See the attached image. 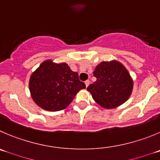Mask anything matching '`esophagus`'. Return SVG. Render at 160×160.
<instances>
[{"label": "esophagus", "mask_w": 160, "mask_h": 160, "mask_svg": "<svg viewBox=\"0 0 160 160\" xmlns=\"http://www.w3.org/2000/svg\"><path fill=\"white\" fill-rule=\"evenodd\" d=\"M89 83H90V81H89L88 80H86V81H85V85H86V87H88V86Z\"/></svg>", "instance_id": "esophagus-1"}]
</instances>
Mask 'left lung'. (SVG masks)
Here are the masks:
<instances>
[{
    "instance_id": "obj_1",
    "label": "left lung",
    "mask_w": 160,
    "mask_h": 160,
    "mask_svg": "<svg viewBox=\"0 0 160 160\" xmlns=\"http://www.w3.org/2000/svg\"><path fill=\"white\" fill-rule=\"evenodd\" d=\"M96 81L87 90L94 100L104 108H114L124 103L132 91V80L126 68L116 61L101 62L93 72Z\"/></svg>"
}]
</instances>
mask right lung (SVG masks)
Segmentation results:
<instances>
[{
	"mask_svg": "<svg viewBox=\"0 0 160 160\" xmlns=\"http://www.w3.org/2000/svg\"><path fill=\"white\" fill-rule=\"evenodd\" d=\"M86 88L65 63L56 64L48 60L42 62L30 78L31 97L41 108L58 111L66 108L77 92Z\"/></svg>",
	"mask_w": 160,
	"mask_h": 160,
	"instance_id": "obj_1",
	"label": "right lung"
}]
</instances>
